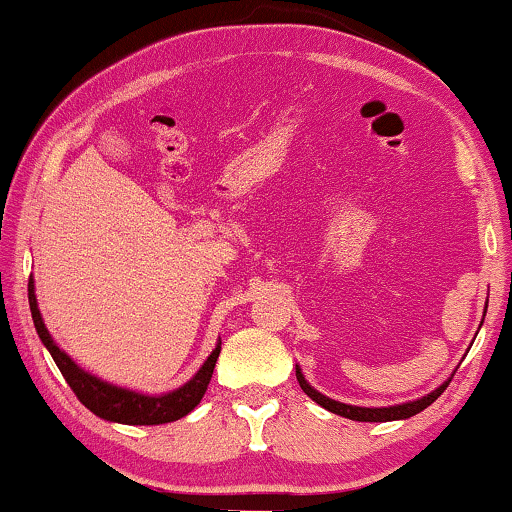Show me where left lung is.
I'll list each match as a JSON object with an SVG mask.
<instances>
[{"label":"left lung","instance_id":"left-lung-1","mask_svg":"<svg viewBox=\"0 0 512 512\" xmlns=\"http://www.w3.org/2000/svg\"><path fill=\"white\" fill-rule=\"evenodd\" d=\"M488 307V305H485ZM296 378H298V385L303 392L310 396L312 401H316L321 405V408H326L330 412H335L339 417H346V419H353V421H396V419H408L412 415H417V412L426 410L428 405H431L437 396H440L446 387H449L451 378L446 380L444 385H440L437 389H433L431 394L421 396L417 401H408V403H401V405H389V408H360V405H348V403H339L335 399H328V396H323L321 392H316V389L307 383L303 371L296 364Z\"/></svg>","mask_w":512,"mask_h":512}]
</instances>
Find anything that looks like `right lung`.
<instances>
[{"instance_id":"1","label":"right lung","mask_w":512,"mask_h":512,"mask_svg":"<svg viewBox=\"0 0 512 512\" xmlns=\"http://www.w3.org/2000/svg\"><path fill=\"white\" fill-rule=\"evenodd\" d=\"M29 307H31V319H34L36 332L40 342L45 344L47 351L56 362V367L63 373L66 383L70 385L72 392L77 394V399L86 405L93 415L116 421V424H127V426H157V424H168V421H177L189 415V412L196 408L202 396L207 392L209 380H212V373L216 367L218 353H221V344H216L212 355L202 364L200 371L193 376L189 383L182 387L173 389V392L161 394V396H148L141 392H132V389L116 387L111 383H104L97 376L77 367L72 362L70 355L61 351L59 346L54 344L50 332H47L43 316H40L36 294H34V278H29Z\"/></svg>"}]
</instances>
